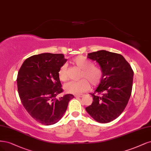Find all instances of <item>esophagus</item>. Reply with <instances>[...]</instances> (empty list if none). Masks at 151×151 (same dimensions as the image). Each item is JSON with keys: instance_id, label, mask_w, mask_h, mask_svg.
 <instances>
[{"instance_id": "obj_1", "label": "esophagus", "mask_w": 151, "mask_h": 151, "mask_svg": "<svg viewBox=\"0 0 151 151\" xmlns=\"http://www.w3.org/2000/svg\"><path fill=\"white\" fill-rule=\"evenodd\" d=\"M83 96H84V95H82V94H81V95H76L75 96L76 97H82Z\"/></svg>"}]
</instances>
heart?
I'll return each mask as SVG.
<instances>
[{"label": "heart", "instance_id": "b5f03b06", "mask_svg": "<svg viewBox=\"0 0 151 151\" xmlns=\"http://www.w3.org/2000/svg\"><path fill=\"white\" fill-rule=\"evenodd\" d=\"M72 63L81 70L80 78H86L93 86L99 84L102 79V72L100 68L93 65V63L91 60L84 56L79 55L72 60ZM58 77L62 82H65L67 80L68 77L65 65L62 66L59 69ZM86 80L85 79H81L78 81H70L64 85V90L69 93L76 95L81 94L89 89V84Z\"/></svg>", "mask_w": 151, "mask_h": 151}]
</instances>
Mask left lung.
Masks as SVG:
<instances>
[{
  "instance_id": "left-lung-1",
  "label": "left lung",
  "mask_w": 151,
  "mask_h": 151,
  "mask_svg": "<svg viewBox=\"0 0 151 151\" xmlns=\"http://www.w3.org/2000/svg\"><path fill=\"white\" fill-rule=\"evenodd\" d=\"M96 61L102 72L100 84L91 94L92 104L86 108L87 113L100 123H108L121 115L131 95L134 72L131 65L119 54L102 50L87 54Z\"/></svg>"
}]
</instances>
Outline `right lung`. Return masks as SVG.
<instances>
[{"label": "right lung", "mask_w": 151, "mask_h": 151, "mask_svg": "<svg viewBox=\"0 0 151 151\" xmlns=\"http://www.w3.org/2000/svg\"><path fill=\"white\" fill-rule=\"evenodd\" d=\"M66 61L62 54H40L27 58L19 70L17 84L20 101L30 115L44 125L58 122L74 97L66 94L55 98L63 91L58 71Z\"/></svg>", "instance_id": "add662e5"}]
</instances>
